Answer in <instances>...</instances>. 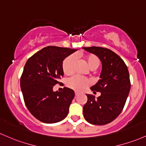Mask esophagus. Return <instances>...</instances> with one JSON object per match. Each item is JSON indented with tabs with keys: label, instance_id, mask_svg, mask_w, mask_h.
<instances>
[{
	"label": "esophagus",
	"instance_id": "esophagus-1",
	"mask_svg": "<svg viewBox=\"0 0 146 146\" xmlns=\"http://www.w3.org/2000/svg\"><path fill=\"white\" fill-rule=\"evenodd\" d=\"M75 94H76V96H77L79 95V92H78V91H76V92H75Z\"/></svg>",
	"mask_w": 146,
	"mask_h": 146
}]
</instances>
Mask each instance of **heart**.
Segmentation results:
<instances>
[{"mask_svg": "<svg viewBox=\"0 0 146 146\" xmlns=\"http://www.w3.org/2000/svg\"><path fill=\"white\" fill-rule=\"evenodd\" d=\"M83 60L86 66L91 70L97 69L100 66V62L98 57L94 54H87L83 55ZM76 64V57L73 55L68 56L64 60L62 64V69L66 76H70L74 71V66ZM90 81L86 78L80 76H74L70 78L68 82L70 88L78 91H82L90 85Z\"/></svg>", "mask_w": 146, "mask_h": 146, "instance_id": "obj_1", "label": "heart"}]
</instances>
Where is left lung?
<instances>
[{"instance_id":"8db88e82","label":"left lung","mask_w":146,"mask_h":146,"mask_svg":"<svg viewBox=\"0 0 146 146\" xmlns=\"http://www.w3.org/2000/svg\"><path fill=\"white\" fill-rule=\"evenodd\" d=\"M82 48L97 55L102 62L100 80L91 87L101 95L95 98L86 94L88 100L83 107L84 117L91 124L106 125L116 119L125 106L131 86L129 71L124 61L111 50L96 46Z\"/></svg>"}]
</instances>
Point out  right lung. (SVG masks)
I'll use <instances>...</instances> for the list:
<instances>
[{
    "instance_id": "add662e5",
    "label": "right lung",
    "mask_w": 146,
    "mask_h": 146,
    "mask_svg": "<svg viewBox=\"0 0 146 146\" xmlns=\"http://www.w3.org/2000/svg\"><path fill=\"white\" fill-rule=\"evenodd\" d=\"M76 50L48 46L30 57L24 66L20 80L24 102L30 113L41 122H60L68 115L74 91L64 87L62 91H53L52 88L64 76V60Z\"/></svg>"
}]
</instances>
